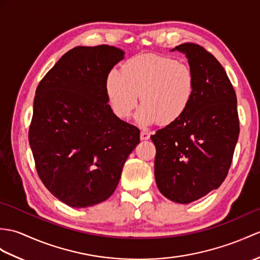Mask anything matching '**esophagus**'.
<instances>
[{
    "instance_id": "esophagus-1",
    "label": "esophagus",
    "mask_w": 260,
    "mask_h": 260,
    "mask_svg": "<svg viewBox=\"0 0 260 260\" xmlns=\"http://www.w3.org/2000/svg\"><path fill=\"white\" fill-rule=\"evenodd\" d=\"M149 136H150V134H149L148 132H145V131H142V132H141V140H142V141L148 140Z\"/></svg>"
}]
</instances>
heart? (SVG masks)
Returning a JSON list of instances; mask_svg holds the SVG:
<instances>
[{
	"mask_svg": "<svg viewBox=\"0 0 260 260\" xmlns=\"http://www.w3.org/2000/svg\"><path fill=\"white\" fill-rule=\"evenodd\" d=\"M196 89V74L188 64L155 54L127 59L120 74L113 70L105 81L108 104L120 119L131 116L140 95L143 105L135 119L142 127L176 123L189 110Z\"/></svg>",
	"mask_w": 260,
	"mask_h": 260,
	"instance_id": "b5f03b06",
	"label": "heart"
}]
</instances>
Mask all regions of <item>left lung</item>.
Wrapping results in <instances>:
<instances>
[{"label":"left lung","instance_id":"left-lung-1","mask_svg":"<svg viewBox=\"0 0 260 260\" xmlns=\"http://www.w3.org/2000/svg\"><path fill=\"white\" fill-rule=\"evenodd\" d=\"M197 78L195 99L176 123L150 136L156 146L155 179L172 202L189 204L224 182L239 136L237 98L224 68L201 45L184 43Z\"/></svg>","mask_w":260,"mask_h":260}]
</instances>
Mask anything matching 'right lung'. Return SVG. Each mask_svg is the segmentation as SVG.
<instances>
[{"label": "right lung", "mask_w": 260, "mask_h": 260, "mask_svg": "<svg viewBox=\"0 0 260 260\" xmlns=\"http://www.w3.org/2000/svg\"><path fill=\"white\" fill-rule=\"evenodd\" d=\"M124 55L114 46H76L36 88L28 131L36 171L51 194L71 207L106 201L140 143V129L107 104L106 77Z\"/></svg>", "instance_id": "obj_1"}]
</instances>
